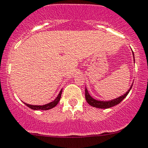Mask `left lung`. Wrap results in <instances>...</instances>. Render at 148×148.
I'll list each match as a JSON object with an SVG mask.
<instances>
[{"label":"left lung","mask_w":148,"mask_h":148,"mask_svg":"<svg viewBox=\"0 0 148 148\" xmlns=\"http://www.w3.org/2000/svg\"><path fill=\"white\" fill-rule=\"evenodd\" d=\"M133 52V51H132ZM133 59H134V63H135V57H134V53L133 52ZM133 84L130 86V88L128 89V91L127 92H125V94H124L122 96H119V97L116 98V99H113V100L111 101H99L96 100V99H94L91 95L88 93V90H87L86 87L85 88V98H86V100L87 103L89 104L91 106L95 107V108H111V107L117 105L122 101L127 96V95L128 94V93L130 92V89L132 88V86H133Z\"/></svg>","instance_id":"left-lung-1"}]
</instances>
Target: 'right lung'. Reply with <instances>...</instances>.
<instances>
[{"label":"right lung","mask_w":148,"mask_h":148,"mask_svg":"<svg viewBox=\"0 0 148 148\" xmlns=\"http://www.w3.org/2000/svg\"><path fill=\"white\" fill-rule=\"evenodd\" d=\"M62 92V89L60 91L58 96H57V98L54 99L53 101L49 103L45 104V105H42V106L30 105V104L26 103H25V102H23V103H24L25 104L27 107H29V108H31V109H32V110H43V111H45V110H49V109H51V108H54V107H55L57 105V103H58L59 101H60V99H61Z\"/></svg>","instance_id":"1"}]
</instances>
